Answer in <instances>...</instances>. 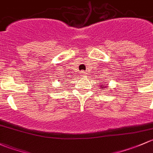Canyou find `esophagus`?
Returning a JSON list of instances; mask_svg holds the SVG:
<instances>
[{"mask_svg":"<svg viewBox=\"0 0 153 153\" xmlns=\"http://www.w3.org/2000/svg\"><path fill=\"white\" fill-rule=\"evenodd\" d=\"M85 71H81V74H82V76H84V75H85Z\"/></svg>","mask_w":153,"mask_h":153,"instance_id":"obj_1","label":"esophagus"}]
</instances>
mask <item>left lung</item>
I'll return each mask as SVG.
<instances>
[{
    "label": "left lung",
    "mask_w": 153,
    "mask_h": 153,
    "mask_svg": "<svg viewBox=\"0 0 153 153\" xmlns=\"http://www.w3.org/2000/svg\"><path fill=\"white\" fill-rule=\"evenodd\" d=\"M102 86H103V85H102Z\"/></svg>",
    "instance_id": "obj_1"
}]
</instances>
